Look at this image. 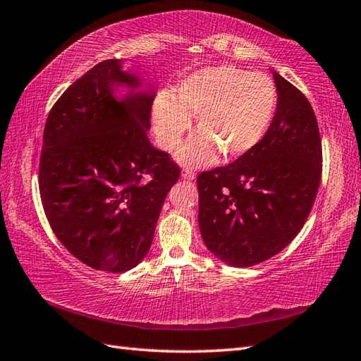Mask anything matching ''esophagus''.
I'll list each match as a JSON object with an SVG mask.
<instances>
[{"label":"esophagus","mask_w":361,"mask_h":361,"mask_svg":"<svg viewBox=\"0 0 361 361\" xmlns=\"http://www.w3.org/2000/svg\"><path fill=\"white\" fill-rule=\"evenodd\" d=\"M181 178L183 180H188V181L194 180L195 178V172L192 171V169H183V171H181Z\"/></svg>","instance_id":"34e87169"}]
</instances>
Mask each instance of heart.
<instances>
[{
  "label": "heart",
  "instance_id": "heart-1",
  "mask_svg": "<svg viewBox=\"0 0 361 361\" xmlns=\"http://www.w3.org/2000/svg\"><path fill=\"white\" fill-rule=\"evenodd\" d=\"M278 106V91L265 74L220 65L194 73L181 83L176 101L161 96L153 124L161 147L173 152L197 116V130L178 152L186 166H208L217 159L247 155L264 140Z\"/></svg>",
  "mask_w": 361,
  "mask_h": 361
}]
</instances>
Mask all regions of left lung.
<instances>
[{"label":"left lung","mask_w":361,"mask_h":361,"mask_svg":"<svg viewBox=\"0 0 361 361\" xmlns=\"http://www.w3.org/2000/svg\"><path fill=\"white\" fill-rule=\"evenodd\" d=\"M278 106L264 140L234 163L202 172L198 225L214 256L251 267L301 231L321 181V137L310 102L276 71Z\"/></svg>","instance_id":"8db88e82"}]
</instances>
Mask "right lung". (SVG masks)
Here are the masks:
<instances>
[{"label": "right lung", "instance_id": "right-lung-1", "mask_svg": "<svg viewBox=\"0 0 361 361\" xmlns=\"http://www.w3.org/2000/svg\"><path fill=\"white\" fill-rule=\"evenodd\" d=\"M129 88L119 98L116 91ZM104 60L59 97L46 119L38 185L63 247L94 270L124 273L149 252L180 167L147 137L153 90Z\"/></svg>", "mask_w": 361, "mask_h": 361}]
</instances>
